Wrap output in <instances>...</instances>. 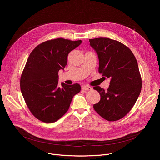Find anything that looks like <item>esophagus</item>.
<instances>
[{
    "instance_id": "esophagus-1",
    "label": "esophagus",
    "mask_w": 160,
    "mask_h": 160,
    "mask_svg": "<svg viewBox=\"0 0 160 160\" xmlns=\"http://www.w3.org/2000/svg\"><path fill=\"white\" fill-rule=\"evenodd\" d=\"M82 89L83 91H90V90H92V88H91L90 86H84L82 87Z\"/></svg>"
}]
</instances>
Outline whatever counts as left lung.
Instances as JSON below:
<instances>
[{"label": "left lung", "instance_id": "left-lung-1", "mask_svg": "<svg viewBox=\"0 0 160 160\" xmlns=\"http://www.w3.org/2000/svg\"><path fill=\"white\" fill-rule=\"evenodd\" d=\"M89 43L98 54L99 73L111 80L107 90L93 88L100 95L93 108L108 121L119 120L131 110L141 91L136 57L128 47L116 40L98 38L89 39Z\"/></svg>", "mask_w": 160, "mask_h": 160}]
</instances>
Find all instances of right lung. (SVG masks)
<instances>
[{"label": "right lung", "mask_w": 160, "mask_h": 160, "mask_svg": "<svg viewBox=\"0 0 160 160\" xmlns=\"http://www.w3.org/2000/svg\"><path fill=\"white\" fill-rule=\"evenodd\" d=\"M81 40L58 38L38 45L30 53L22 72V95L32 115L39 121L56 122L69 110L73 97L78 93V83L58 86V71L64 69L69 53Z\"/></svg>", "instance_id": "obj_1"}]
</instances>
